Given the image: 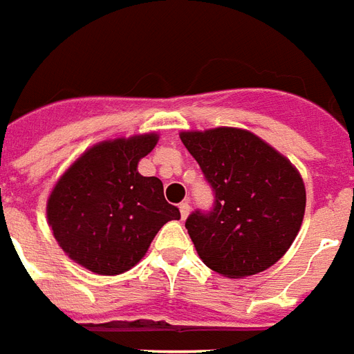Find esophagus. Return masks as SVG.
<instances>
[{"instance_id": "1", "label": "esophagus", "mask_w": 354, "mask_h": 354, "mask_svg": "<svg viewBox=\"0 0 354 354\" xmlns=\"http://www.w3.org/2000/svg\"><path fill=\"white\" fill-rule=\"evenodd\" d=\"M179 211H180V218L185 220V218L190 214V203H188V201H183V203L179 205Z\"/></svg>"}]
</instances>
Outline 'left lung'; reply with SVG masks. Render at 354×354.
<instances>
[{"mask_svg": "<svg viewBox=\"0 0 354 354\" xmlns=\"http://www.w3.org/2000/svg\"><path fill=\"white\" fill-rule=\"evenodd\" d=\"M180 142L214 196L211 211L198 209L185 224L203 263L227 278L274 265L293 244L306 209L293 164L248 130L183 132Z\"/></svg>", "mask_w": 354, "mask_h": 354, "instance_id": "left-lung-1", "label": "left lung"}]
</instances>
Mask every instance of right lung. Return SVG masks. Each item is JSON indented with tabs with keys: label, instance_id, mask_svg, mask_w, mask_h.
<instances>
[{
	"label": "right lung",
	"instance_id": "obj_1",
	"mask_svg": "<svg viewBox=\"0 0 354 354\" xmlns=\"http://www.w3.org/2000/svg\"><path fill=\"white\" fill-rule=\"evenodd\" d=\"M156 142V134H143L98 143L50 194L46 214L55 241L91 272L113 276L132 268L162 225L180 218L164 198L162 180L138 174V162Z\"/></svg>",
	"mask_w": 354,
	"mask_h": 354
}]
</instances>
